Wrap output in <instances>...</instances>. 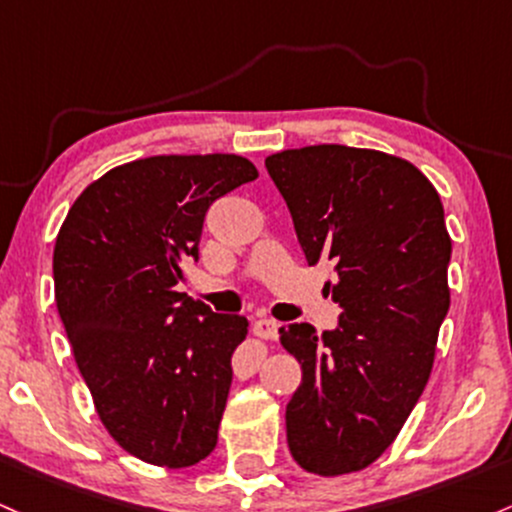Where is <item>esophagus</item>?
<instances>
[{"label": "esophagus", "instance_id": "34e87169", "mask_svg": "<svg viewBox=\"0 0 512 512\" xmlns=\"http://www.w3.org/2000/svg\"><path fill=\"white\" fill-rule=\"evenodd\" d=\"M252 333L262 340H277L279 338V323L274 318L262 316L252 323Z\"/></svg>", "mask_w": 512, "mask_h": 512}]
</instances>
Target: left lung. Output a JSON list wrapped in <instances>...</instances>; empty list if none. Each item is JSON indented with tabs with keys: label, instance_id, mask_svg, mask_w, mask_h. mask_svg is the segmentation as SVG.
<instances>
[{
	"label": "left lung",
	"instance_id": "obj_1",
	"mask_svg": "<svg viewBox=\"0 0 512 512\" xmlns=\"http://www.w3.org/2000/svg\"><path fill=\"white\" fill-rule=\"evenodd\" d=\"M308 265L333 262L335 330L279 328L301 364L286 440L301 469L340 476L389 449L428 384L449 311L452 240L437 189L381 150L306 145L265 160Z\"/></svg>",
	"mask_w": 512,
	"mask_h": 512
}]
</instances>
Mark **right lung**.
<instances>
[{
    "label": "right lung",
    "mask_w": 512,
    "mask_h": 512,
    "mask_svg": "<svg viewBox=\"0 0 512 512\" xmlns=\"http://www.w3.org/2000/svg\"><path fill=\"white\" fill-rule=\"evenodd\" d=\"M252 179L240 155L143 157L89 184L60 226L55 303L72 355L104 428L148 464L192 466L218 442L247 318L177 284L209 206Z\"/></svg>",
    "instance_id": "obj_1"
}]
</instances>
